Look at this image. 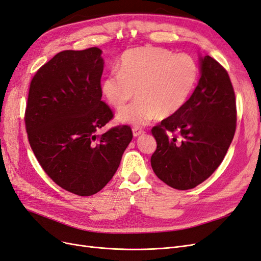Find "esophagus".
Wrapping results in <instances>:
<instances>
[{"mask_svg":"<svg viewBox=\"0 0 261 261\" xmlns=\"http://www.w3.org/2000/svg\"><path fill=\"white\" fill-rule=\"evenodd\" d=\"M145 132L143 130V129H140V128H138V127H134L133 128V135H134V137H138V136H140V135H143Z\"/></svg>","mask_w":261,"mask_h":261,"instance_id":"1","label":"esophagus"}]
</instances>
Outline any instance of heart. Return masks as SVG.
Returning a JSON list of instances; mask_svg holds the SVG:
<instances>
[{
    "mask_svg": "<svg viewBox=\"0 0 261 261\" xmlns=\"http://www.w3.org/2000/svg\"><path fill=\"white\" fill-rule=\"evenodd\" d=\"M116 70L102 80V96L120 110L136 91L137 101L117 114L118 122L134 126H144L159 115L169 117L177 113L191 96L198 76L191 55L174 54L158 46L124 52Z\"/></svg>",
    "mask_w": 261,
    "mask_h": 261,
    "instance_id": "heart-1",
    "label": "heart"
}]
</instances>
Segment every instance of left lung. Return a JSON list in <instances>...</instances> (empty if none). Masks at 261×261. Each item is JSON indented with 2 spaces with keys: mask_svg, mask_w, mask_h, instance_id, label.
<instances>
[{
  "mask_svg": "<svg viewBox=\"0 0 261 261\" xmlns=\"http://www.w3.org/2000/svg\"><path fill=\"white\" fill-rule=\"evenodd\" d=\"M199 63L200 78L191 98L151 129L156 140L152 170L179 191L201 184L218 169L236 128L235 93L227 72L209 55Z\"/></svg>",
  "mask_w": 261,
  "mask_h": 261,
  "instance_id": "8db88e82",
  "label": "left lung"
}]
</instances>
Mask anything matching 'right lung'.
<instances>
[{"instance_id":"right-lung-1","label":"right lung","mask_w":261,"mask_h":261,"mask_svg":"<svg viewBox=\"0 0 261 261\" xmlns=\"http://www.w3.org/2000/svg\"><path fill=\"white\" fill-rule=\"evenodd\" d=\"M101 54L97 46L58 53L31 81L25 113L37 160L53 181L78 196L109 183L133 138L126 125L97 135L113 117L101 100Z\"/></svg>"}]
</instances>
